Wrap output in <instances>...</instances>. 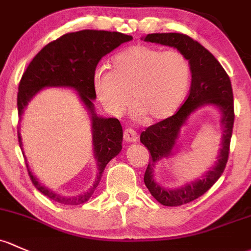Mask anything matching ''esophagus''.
Returning a JSON list of instances; mask_svg holds the SVG:
<instances>
[{"label":"esophagus","instance_id":"obj_1","mask_svg":"<svg viewBox=\"0 0 251 251\" xmlns=\"http://www.w3.org/2000/svg\"><path fill=\"white\" fill-rule=\"evenodd\" d=\"M124 139L127 143H133V142H137V139H138V133L132 130V128H126L124 131Z\"/></svg>","mask_w":251,"mask_h":251}]
</instances>
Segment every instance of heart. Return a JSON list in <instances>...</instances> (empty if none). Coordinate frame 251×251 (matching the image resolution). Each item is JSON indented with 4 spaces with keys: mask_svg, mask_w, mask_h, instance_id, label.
I'll return each instance as SVG.
<instances>
[{
    "mask_svg": "<svg viewBox=\"0 0 251 251\" xmlns=\"http://www.w3.org/2000/svg\"><path fill=\"white\" fill-rule=\"evenodd\" d=\"M191 80V65L179 50L137 44L113 59L112 70L100 68L94 75L97 99L114 117L131 104L136 117L149 123L172 117L180 108Z\"/></svg>",
    "mask_w": 251,
    "mask_h": 251,
    "instance_id": "1",
    "label": "heart"
}]
</instances>
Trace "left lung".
Listing matches in <instances>:
<instances>
[{"label":"left lung","mask_w":251,"mask_h":251,"mask_svg":"<svg viewBox=\"0 0 251 251\" xmlns=\"http://www.w3.org/2000/svg\"><path fill=\"white\" fill-rule=\"evenodd\" d=\"M146 42L174 47L183 52L191 65V88L184 103L176 114L155 125L149 126L141 134V142L150 151L149 163L144 173V184L156 201L167 207H179L192 202L208 191L221 176L230 154V144L234 123L233 92L226 71L214 55L197 41L183 33H150L144 37ZM203 104H214L223 113L224 130L223 148L218 162L202 179L168 190L153 181V167L162 158L172 154L178 131L188 115Z\"/></svg>","instance_id":"8db88e82"}]
</instances>
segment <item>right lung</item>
Here are the masks:
<instances>
[{
    "label": "right lung",
    "instance_id": "add662e5",
    "mask_svg": "<svg viewBox=\"0 0 251 251\" xmlns=\"http://www.w3.org/2000/svg\"><path fill=\"white\" fill-rule=\"evenodd\" d=\"M132 39L128 35L110 31L83 30L66 33L50 42L28 63L23 73L18 91V113L23 114L24 108L32 96L46 86H70L78 91L79 97L92 115L95 156L99 166L94 185L78 196H63L42 185L31 173L26 163L31 181L38 191L52 201L66 205L83 204L92 196L102 174L113 157L121 150L123 127L114 118H100L95 114L92 100L96 97L94 89V75L97 65L104 55L109 54L120 44ZM18 139L21 148V137L18 130ZM23 150V148H21Z\"/></svg>",
    "mask_w": 251,
    "mask_h": 251
}]
</instances>
